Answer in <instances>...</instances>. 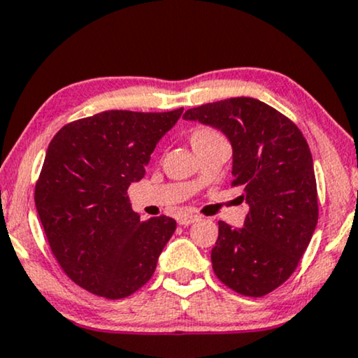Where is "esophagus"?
I'll list each match as a JSON object with an SVG mask.
<instances>
[{
  "mask_svg": "<svg viewBox=\"0 0 358 358\" xmlns=\"http://www.w3.org/2000/svg\"><path fill=\"white\" fill-rule=\"evenodd\" d=\"M198 220H200V216H198V215H182V216H178V224L188 226V224H192Z\"/></svg>",
  "mask_w": 358,
  "mask_h": 358,
  "instance_id": "34e87169",
  "label": "esophagus"
}]
</instances>
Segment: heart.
Listing matches in <instances>:
<instances>
[{
	"instance_id": "b5f03b06",
	"label": "heart",
	"mask_w": 358,
	"mask_h": 358,
	"mask_svg": "<svg viewBox=\"0 0 358 358\" xmlns=\"http://www.w3.org/2000/svg\"><path fill=\"white\" fill-rule=\"evenodd\" d=\"M205 135H216V132L210 129H201V130H196V132L193 134V137H205Z\"/></svg>"
}]
</instances>
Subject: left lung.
<instances>
[{
  "instance_id": "8db88e82",
  "label": "left lung",
  "mask_w": 358,
  "mask_h": 358,
  "mask_svg": "<svg viewBox=\"0 0 358 358\" xmlns=\"http://www.w3.org/2000/svg\"><path fill=\"white\" fill-rule=\"evenodd\" d=\"M185 120L216 127L233 147V187L244 188V228L218 223L213 271L224 286L262 297L299 266L319 220L312 153L299 127L252 97L188 108Z\"/></svg>"
}]
</instances>
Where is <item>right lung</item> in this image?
Here are the masks:
<instances>
[{"mask_svg":"<svg viewBox=\"0 0 358 358\" xmlns=\"http://www.w3.org/2000/svg\"><path fill=\"white\" fill-rule=\"evenodd\" d=\"M182 114L106 110L69 122L49 143L36 210L59 266L85 291L124 299L155 273L176 221H142L127 189L143 178L158 140Z\"/></svg>","mask_w":358,"mask_h":358,"instance_id":"1","label":"right lung"}]
</instances>
